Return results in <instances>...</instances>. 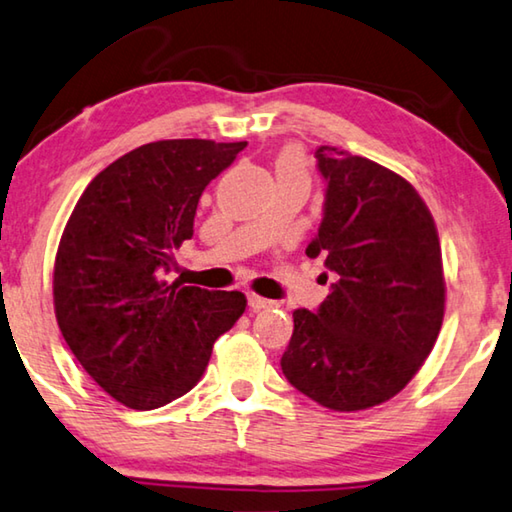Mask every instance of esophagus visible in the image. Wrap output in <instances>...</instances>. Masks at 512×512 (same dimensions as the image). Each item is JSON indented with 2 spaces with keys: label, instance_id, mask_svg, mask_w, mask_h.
<instances>
[{
  "label": "esophagus",
  "instance_id": "34e87169",
  "mask_svg": "<svg viewBox=\"0 0 512 512\" xmlns=\"http://www.w3.org/2000/svg\"><path fill=\"white\" fill-rule=\"evenodd\" d=\"M247 304H249L251 311H263V308H270V306L274 304V301L265 299V297H258V295H254V292H249V295H247Z\"/></svg>",
  "mask_w": 512,
  "mask_h": 512
}]
</instances>
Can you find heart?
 Instances as JSON below:
<instances>
[{"label":"heart","mask_w":512,"mask_h":512,"mask_svg":"<svg viewBox=\"0 0 512 512\" xmlns=\"http://www.w3.org/2000/svg\"><path fill=\"white\" fill-rule=\"evenodd\" d=\"M276 170H295V172L306 174L304 152H301V149H297V147L286 149V152L279 156V161H276Z\"/></svg>","instance_id":"b5f03b06"}]
</instances>
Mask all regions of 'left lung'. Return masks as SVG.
Masks as SVG:
<instances>
[{
	"label": "left lung",
	"instance_id": "1",
	"mask_svg": "<svg viewBox=\"0 0 512 512\" xmlns=\"http://www.w3.org/2000/svg\"><path fill=\"white\" fill-rule=\"evenodd\" d=\"M315 158L324 217L306 256H324L333 283L315 313H292L281 370L320 406L351 413L395 397L429 358L445 317L442 251L404 177L329 145Z\"/></svg>",
	"mask_w": 512,
	"mask_h": 512
}]
</instances>
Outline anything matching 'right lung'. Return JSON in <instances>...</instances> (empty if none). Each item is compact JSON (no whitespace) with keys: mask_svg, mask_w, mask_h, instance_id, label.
<instances>
[{"mask_svg":"<svg viewBox=\"0 0 512 512\" xmlns=\"http://www.w3.org/2000/svg\"><path fill=\"white\" fill-rule=\"evenodd\" d=\"M247 142L158 140L124 154L83 190L54 263V311L67 347L99 388L136 410L186 395L215 340L238 322L242 292L165 281L192 238L204 188Z\"/></svg>","mask_w":512,"mask_h":512,"instance_id":"1","label":"right lung"}]
</instances>
